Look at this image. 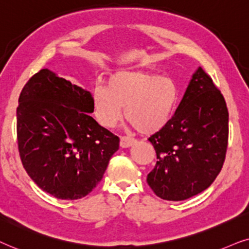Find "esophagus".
Returning a JSON list of instances; mask_svg holds the SVG:
<instances>
[{
	"label": "esophagus",
	"instance_id": "1",
	"mask_svg": "<svg viewBox=\"0 0 249 249\" xmlns=\"http://www.w3.org/2000/svg\"><path fill=\"white\" fill-rule=\"evenodd\" d=\"M134 143H135L134 139H131L128 137H122L121 142H119V144H121L122 148H128L131 147V145H133Z\"/></svg>",
	"mask_w": 249,
	"mask_h": 249
}]
</instances>
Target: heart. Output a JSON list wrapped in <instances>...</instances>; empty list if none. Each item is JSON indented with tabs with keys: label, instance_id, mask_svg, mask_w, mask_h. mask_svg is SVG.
Segmentation results:
<instances>
[{
	"label": "heart",
	"instance_id": "1",
	"mask_svg": "<svg viewBox=\"0 0 249 249\" xmlns=\"http://www.w3.org/2000/svg\"><path fill=\"white\" fill-rule=\"evenodd\" d=\"M178 102V88L170 77L145 71H118L107 89L92 92L95 118L102 126L115 127L124 116L143 134L161 131L170 123Z\"/></svg>",
	"mask_w": 249,
	"mask_h": 249
}]
</instances>
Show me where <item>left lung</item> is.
<instances>
[{"instance_id":"8db88e82","label":"left lung","mask_w":249,"mask_h":249,"mask_svg":"<svg viewBox=\"0 0 249 249\" xmlns=\"http://www.w3.org/2000/svg\"><path fill=\"white\" fill-rule=\"evenodd\" d=\"M228 135L223 95L199 67L170 123L148 139L157 155L147 177L149 187L159 198L173 201L206 190L223 166Z\"/></svg>"}]
</instances>
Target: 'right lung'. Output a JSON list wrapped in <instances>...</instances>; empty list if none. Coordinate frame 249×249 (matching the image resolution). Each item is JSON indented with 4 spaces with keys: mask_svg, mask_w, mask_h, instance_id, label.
<instances>
[{
    "mask_svg": "<svg viewBox=\"0 0 249 249\" xmlns=\"http://www.w3.org/2000/svg\"><path fill=\"white\" fill-rule=\"evenodd\" d=\"M18 102L19 154L32 180L58 199L90 194L119 148V138L90 116V92L42 69L26 83Z\"/></svg>",
    "mask_w": 249,
    "mask_h": 249,
    "instance_id": "1",
    "label": "right lung"
}]
</instances>
